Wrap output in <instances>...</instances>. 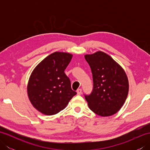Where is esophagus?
<instances>
[{
    "mask_svg": "<svg viewBox=\"0 0 150 150\" xmlns=\"http://www.w3.org/2000/svg\"><path fill=\"white\" fill-rule=\"evenodd\" d=\"M77 93L78 95H81V93H82V89H78V90H77Z\"/></svg>",
    "mask_w": 150,
    "mask_h": 150,
    "instance_id": "obj_1",
    "label": "esophagus"
}]
</instances>
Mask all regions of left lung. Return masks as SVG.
<instances>
[{
	"label": "left lung",
	"instance_id": "1",
	"mask_svg": "<svg viewBox=\"0 0 150 150\" xmlns=\"http://www.w3.org/2000/svg\"><path fill=\"white\" fill-rule=\"evenodd\" d=\"M93 75V88L85 95L90 109L98 115L108 117L116 113L126 101L129 83L124 69L103 52L85 55Z\"/></svg>",
	"mask_w": 150,
	"mask_h": 150
}]
</instances>
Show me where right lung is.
Segmentation results:
<instances>
[{
    "label": "right lung",
    "mask_w": 150,
    "mask_h": 150,
    "mask_svg": "<svg viewBox=\"0 0 150 150\" xmlns=\"http://www.w3.org/2000/svg\"><path fill=\"white\" fill-rule=\"evenodd\" d=\"M73 55L54 52L46 57L31 73L27 91L33 107L46 115H53L64 109L77 94L64 73Z\"/></svg>",
    "instance_id": "right-lung-1"
}]
</instances>
